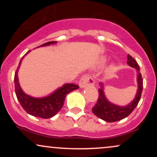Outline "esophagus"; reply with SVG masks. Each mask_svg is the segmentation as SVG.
Here are the masks:
<instances>
[{
  "mask_svg": "<svg viewBox=\"0 0 157 157\" xmlns=\"http://www.w3.org/2000/svg\"><path fill=\"white\" fill-rule=\"evenodd\" d=\"M94 84V80L92 77L89 76V75H84L81 77L79 82V86L80 88H85L86 86H93Z\"/></svg>",
  "mask_w": 157,
  "mask_h": 157,
  "instance_id": "esophagus-1",
  "label": "esophagus"
}]
</instances>
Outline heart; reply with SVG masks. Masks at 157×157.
<instances>
[{
    "instance_id": "obj_1",
    "label": "heart",
    "mask_w": 157,
    "mask_h": 157,
    "mask_svg": "<svg viewBox=\"0 0 157 157\" xmlns=\"http://www.w3.org/2000/svg\"><path fill=\"white\" fill-rule=\"evenodd\" d=\"M106 60H106V57H102V58L101 59V60H100V62H101L102 64H104V63H105L106 62ZM114 68H115V67H114V65L112 64V65H111V66H110L109 70L110 71H113V70L114 69Z\"/></svg>"
}]
</instances>
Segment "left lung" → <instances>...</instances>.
Returning <instances> with one entry per match:
<instances>
[{
	"label": "left lung",
	"mask_w": 157,
	"mask_h": 157,
	"mask_svg": "<svg viewBox=\"0 0 157 157\" xmlns=\"http://www.w3.org/2000/svg\"><path fill=\"white\" fill-rule=\"evenodd\" d=\"M128 65L131 67L135 68L137 71V84L138 89L136 91V94L135 96L133 101L130 102L128 105L125 106H119L115 104L111 103L106 98L105 93H104V86L102 82H100L99 89V97L96 105L93 107L92 112L98 117L99 118L105 120L108 122H117L121 120L122 119L127 117L130 113L134 111L136 106L137 105L139 101L141 98V94L143 87V81L141 73L140 72V67L136 61L131 57L128 55Z\"/></svg>",
	"instance_id": "8db88e82"
}]
</instances>
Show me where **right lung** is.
Returning <instances> with one entry per match:
<instances>
[{"label":"right lung","mask_w":157,"mask_h":157,"mask_svg":"<svg viewBox=\"0 0 157 157\" xmlns=\"http://www.w3.org/2000/svg\"><path fill=\"white\" fill-rule=\"evenodd\" d=\"M57 44V41H50V42H47L46 44L41 45L38 47L49 46L51 44ZM28 52L25 55H26ZM24 56L20 61L18 67H17L15 74V79H14L15 94L17 100H18L23 109L29 114L44 119L51 118L55 114H57L63 108L66 94H68V93L74 91V90L79 89V86L73 83L64 84L62 87L57 89L50 95L45 97H41V98H36V97H31L26 94V93L23 92L22 89L20 86L18 77H17L19 66H21Z\"/></svg>","instance_id":"obj_1"}]
</instances>
